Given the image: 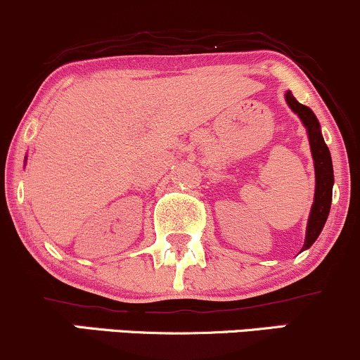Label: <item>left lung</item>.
Returning <instances> with one entry per match:
<instances>
[{
	"label": "left lung",
	"mask_w": 360,
	"mask_h": 360,
	"mask_svg": "<svg viewBox=\"0 0 360 360\" xmlns=\"http://www.w3.org/2000/svg\"><path fill=\"white\" fill-rule=\"evenodd\" d=\"M285 101L289 108L301 117L302 124L306 126L307 136H309L311 153L314 160V174H316V191L314 201L311 207L309 220H307L306 240H304V250H309L313 243L321 234L323 227L328 219L331 207V191H333V164H331L330 150H328L325 140L321 135V126H319L318 117L307 105L295 101L292 92L285 94Z\"/></svg>",
	"instance_id": "left-lung-1"
}]
</instances>
